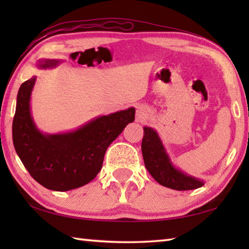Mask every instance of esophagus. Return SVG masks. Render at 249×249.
<instances>
[{
	"instance_id": "1",
	"label": "esophagus",
	"mask_w": 249,
	"mask_h": 249,
	"mask_svg": "<svg viewBox=\"0 0 249 249\" xmlns=\"http://www.w3.org/2000/svg\"><path fill=\"white\" fill-rule=\"evenodd\" d=\"M147 117H148V113H147L146 108L140 107L136 112V120L137 122H144L146 121Z\"/></svg>"
}]
</instances>
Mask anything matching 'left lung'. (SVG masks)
<instances>
[{"instance_id":"left-lung-1","label":"left lung","mask_w":249,"mask_h":249,"mask_svg":"<svg viewBox=\"0 0 249 249\" xmlns=\"http://www.w3.org/2000/svg\"><path fill=\"white\" fill-rule=\"evenodd\" d=\"M142 153L147 170L163 187L174 190H193L203 185L202 181L184 175L172 167L157 133L149 127L144 128Z\"/></svg>"}]
</instances>
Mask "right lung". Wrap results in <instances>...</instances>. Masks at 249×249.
Listing matches in <instances>:
<instances>
[{
	"label": "right lung",
	"instance_id": "1",
	"mask_svg": "<svg viewBox=\"0 0 249 249\" xmlns=\"http://www.w3.org/2000/svg\"><path fill=\"white\" fill-rule=\"evenodd\" d=\"M46 60L40 68L57 66ZM35 83H22L13 120V142L23 165L34 179L53 191H67L93 180L102 168L109 144L135 120V108L101 116L78 130L62 135H43L33 123L29 98Z\"/></svg>",
	"mask_w": 249,
	"mask_h": 249
}]
</instances>
